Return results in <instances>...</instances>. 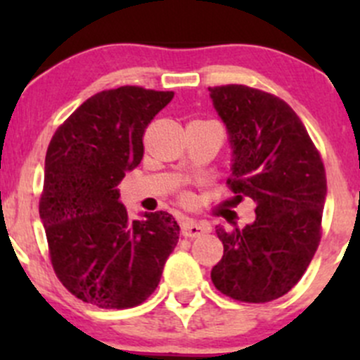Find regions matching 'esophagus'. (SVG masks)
<instances>
[{"instance_id":"esophagus-1","label":"esophagus","mask_w":360,"mask_h":360,"mask_svg":"<svg viewBox=\"0 0 360 360\" xmlns=\"http://www.w3.org/2000/svg\"><path fill=\"white\" fill-rule=\"evenodd\" d=\"M181 233L188 238H197L207 233V226H203L202 223L195 219H184L183 224H181Z\"/></svg>"}]
</instances>
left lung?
<instances>
[{"label":"left lung","mask_w":360,"mask_h":360,"mask_svg":"<svg viewBox=\"0 0 360 360\" xmlns=\"http://www.w3.org/2000/svg\"><path fill=\"white\" fill-rule=\"evenodd\" d=\"M228 132L235 198L256 203V219L226 231L217 226L223 257L214 285L233 300L266 303L303 277L321 242L328 195L326 170L300 116L271 94L245 85L209 89Z\"/></svg>","instance_id":"8db88e82"}]
</instances>
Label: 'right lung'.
<instances>
[{"instance_id": "1", "label": "right lung", "mask_w": 360, "mask_h": 360, "mask_svg": "<svg viewBox=\"0 0 360 360\" xmlns=\"http://www.w3.org/2000/svg\"><path fill=\"white\" fill-rule=\"evenodd\" d=\"M172 97L141 86L104 90L50 141L39 217L57 277L85 303L116 310L141 304L179 240L169 212L130 221L118 202L120 181L143 160L144 129Z\"/></svg>"}]
</instances>
